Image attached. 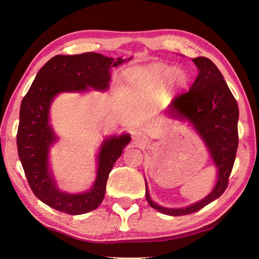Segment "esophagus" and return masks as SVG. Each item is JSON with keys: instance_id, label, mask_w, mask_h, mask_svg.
<instances>
[{"instance_id": "34e87169", "label": "esophagus", "mask_w": 259, "mask_h": 259, "mask_svg": "<svg viewBox=\"0 0 259 259\" xmlns=\"http://www.w3.org/2000/svg\"><path fill=\"white\" fill-rule=\"evenodd\" d=\"M133 138H134V140L136 142V145L138 147H143L148 143V138L146 135L143 134V133H135Z\"/></svg>"}]
</instances>
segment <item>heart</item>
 Returning <instances> with one entry per match:
<instances>
[{
	"label": "heart",
	"instance_id": "obj_1",
	"mask_svg": "<svg viewBox=\"0 0 259 259\" xmlns=\"http://www.w3.org/2000/svg\"><path fill=\"white\" fill-rule=\"evenodd\" d=\"M145 74L150 83L161 84L170 77V85L174 88L183 86L187 81V75L183 70H174L171 67L163 64H156L148 68Z\"/></svg>",
	"mask_w": 259,
	"mask_h": 259
}]
</instances>
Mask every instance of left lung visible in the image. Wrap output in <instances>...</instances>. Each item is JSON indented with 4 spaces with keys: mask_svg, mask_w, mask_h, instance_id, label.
I'll return each mask as SVG.
<instances>
[{
    "mask_svg": "<svg viewBox=\"0 0 259 259\" xmlns=\"http://www.w3.org/2000/svg\"><path fill=\"white\" fill-rule=\"evenodd\" d=\"M199 69V75L190 90L171 100V116L189 120L207 145L211 158L218 168V180L214 190L205 199L185 208H165L150 199L146 184V199L150 206L169 216L195 213L225 192L236 160L239 135V107L228 85L216 65L206 57L192 59Z\"/></svg>",
    "mask_w": 259,
    "mask_h": 259,
    "instance_id": "1",
    "label": "left lung"
}]
</instances>
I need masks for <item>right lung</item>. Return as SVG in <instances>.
Returning a JSON list of instances; mask_svg holds the SVG:
<instances>
[{
  "label": "right lung",
  "instance_id": "obj_1",
  "mask_svg": "<svg viewBox=\"0 0 259 259\" xmlns=\"http://www.w3.org/2000/svg\"><path fill=\"white\" fill-rule=\"evenodd\" d=\"M124 61L121 57L114 60L97 53L56 55L37 72L23 97L17 132L18 156L31 190L46 205L66 214L80 215L96 209L104 200L109 173L130 143V135L112 137L104 143L98 154L97 177L89 192H60L49 173V148L56 140L49 124V109L53 98L61 92H81L88 88L107 90L109 68Z\"/></svg>",
  "mask_w": 259,
  "mask_h": 259
}]
</instances>
